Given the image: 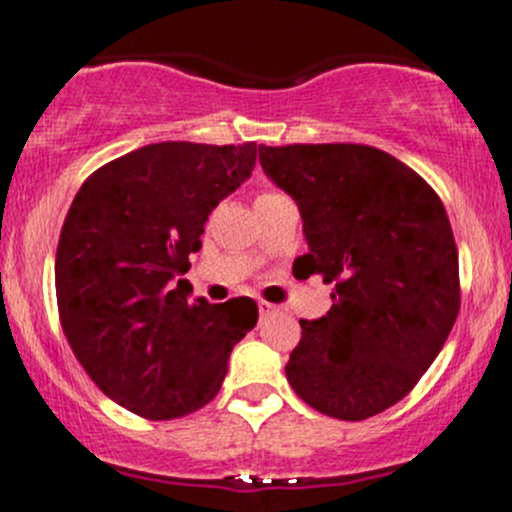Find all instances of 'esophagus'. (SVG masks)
I'll use <instances>...</instances> for the list:
<instances>
[{
	"instance_id": "esophagus-1",
	"label": "esophagus",
	"mask_w": 512,
	"mask_h": 512,
	"mask_svg": "<svg viewBox=\"0 0 512 512\" xmlns=\"http://www.w3.org/2000/svg\"><path fill=\"white\" fill-rule=\"evenodd\" d=\"M257 309H260V317H265V314H270L275 307H272V304H267V302H262V299H260V302H257Z\"/></svg>"
}]
</instances>
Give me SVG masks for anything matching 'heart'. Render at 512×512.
Segmentation results:
<instances>
[{"label":"heart","instance_id":"obj_1","mask_svg":"<svg viewBox=\"0 0 512 512\" xmlns=\"http://www.w3.org/2000/svg\"><path fill=\"white\" fill-rule=\"evenodd\" d=\"M272 195H280V193H262L260 198H272ZM260 198H257V200H260Z\"/></svg>","mask_w":512,"mask_h":512}]
</instances>
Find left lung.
<instances>
[{"mask_svg":"<svg viewBox=\"0 0 512 512\" xmlns=\"http://www.w3.org/2000/svg\"><path fill=\"white\" fill-rule=\"evenodd\" d=\"M260 165L302 215L307 255L294 270L334 282L332 309L299 322L289 386L332 418L381 414L414 389L458 317L446 208L409 165L359 143L260 146Z\"/></svg>","mask_w":512,"mask_h":512,"instance_id":"obj_1","label":"left lung"}]
</instances>
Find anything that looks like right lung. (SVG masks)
Instances as JSON below:
<instances>
[{"mask_svg":"<svg viewBox=\"0 0 512 512\" xmlns=\"http://www.w3.org/2000/svg\"><path fill=\"white\" fill-rule=\"evenodd\" d=\"M257 151L151 143L98 168L71 203L54 267L61 327L98 389L133 414L168 421L208 404L257 324L250 297L190 302L178 280Z\"/></svg>","mask_w":512,"mask_h":512,"instance_id":"right-lung-1","label":"right lung"}]
</instances>
